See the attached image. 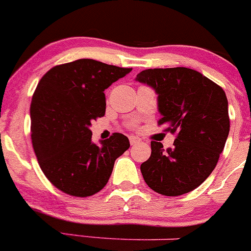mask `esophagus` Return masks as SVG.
Instances as JSON below:
<instances>
[{"label": "esophagus", "instance_id": "obj_1", "mask_svg": "<svg viewBox=\"0 0 251 251\" xmlns=\"http://www.w3.org/2000/svg\"><path fill=\"white\" fill-rule=\"evenodd\" d=\"M128 140H130L131 146H133V144H137L138 142H141V138L137 137V136H130V137H128Z\"/></svg>", "mask_w": 251, "mask_h": 251}]
</instances>
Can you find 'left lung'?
I'll list each match as a JSON object with an SVG mask.
<instances>
[{"label":"left lung","instance_id":"8db88e82","mask_svg":"<svg viewBox=\"0 0 251 251\" xmlns=\"http://www.w3.org/2000/svg\"><path fill=\"white\" fill-rule=\"evenodd\" d=\"M136 81L158 95L159 125L176 133L165 151L151 141V154L141 165L146 183L163 196L193 191L210 176L229 133L228 100L219 85L188 68L147 69Z\"/></svg>","mask_w":251,"mask_h":251}]
</instances>
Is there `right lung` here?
<instances>
[{
  "label": "right lung",
  "instance_id": "right-lung-1",
  "mask_svg": "<svg viewBox=\"0 0 251 251\" xmlns=\"http://www.w3.org/2000/svg\"><path fill=\"white\" fill-rule=\"evenodd\" d=\"M131 70L77 59L53 67L37 83L30 105L32 147L42 173L59 191L73 197L96 194L130 147L123 133L97 146L90 126L104 116L105 88Z\"/></svg>",
  "mask_w": 251,
  "mask_h": 251
}]
</instances>
